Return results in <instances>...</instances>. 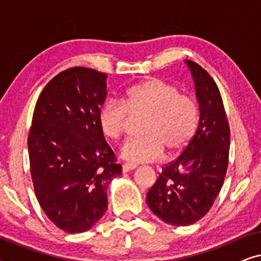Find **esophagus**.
<instances>
[{
  "label": "esophagus",
  "mask_w": 261,
  "mask_h": 261,
  "mask_svg": "<svg viewBox=\"0 0 261 261\" xmlns=\"http://www.w3.org/2000/svg\"><path fill=\"white\" fill-rule=\"evenodd\" d=\"M135 165H133V164H123L122 165V172H128V171H132L135 169Z\"/></svg>",
  "instance_id": "obj_1"
}]
</instances>
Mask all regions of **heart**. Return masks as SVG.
<instances>
[{
	"mask_svg": "<svg viewBox=\"0 0 261 261\" xmlns=\"http://www.w3.org/2000/svg\"><path fill=\"white\" fill-rule=\"evenodd\" d=\"M144 137L132 138L121 147L130 163H152L164 151L174 155L192 140L198 126L195 99L172 83L148 78L128 88L120 102L109 99L97 110V124L105 137L117 140L126 132L130 116L144 115Z\"/></svg>",
	"mask_w": 261,
	"mask_h": 261,
	"instance_id": "b5f03b06",
	"label": "heart"
}]
</instances>
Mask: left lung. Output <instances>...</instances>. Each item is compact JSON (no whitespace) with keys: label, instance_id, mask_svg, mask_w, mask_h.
<instances>
[{"label":"left lung","instance_id":"obj_1","mask_svg":"<svg viewBox=\"0 0 261 261\" xmlns=\"http://www.w3.org/2000/svg\"><path fill=\"white\" fill-rule=\"evenodd\" d=\"M199 106L197 130L176 160L166 164L147 192V205L160 220L183 227L212 208L222 188L229 158L230 130L220 90L197 63L187 60Z\"/></svg>","mask_w":261,"mask_h":261}]
</instances>
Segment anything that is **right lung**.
I'll use <instances>...</instances> for the list:
<instances>
[{
    "label": "right lung",
    "instance_id": "right-lung-1",
    "mask_svg": "<svg viewBox=\"0 0 261 261\" xmlns=\"http://www.w3.org/2000/svg\"><path fill=\"white\" fill-rule=\"evenodd\" d=\"M107 74L70 67L46 84L28 134L31 176L39 204L57 227L83 233L105 215L107 189L121 174L97 124Z\"/></svg>",
    "mask_w": 261,
    "mask_h": 261
}]
</instances>
